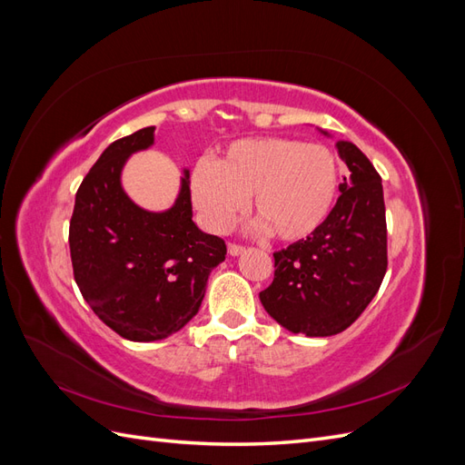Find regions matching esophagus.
<instances>
[{
    "instance_id": "1",
    "label": "esophagus",
    "mask_w": 465,
    "mask_h": 465,
    "mask_svg": "<svg viewBox=\"0 0 465 465\" xmlns=\"http://www.w3.org/2000/svg\"><path fill=\"white\" fill-rule=\"evenodd\" d=\"M229 254L234 258V256H241V254H244V246H241V244H229Z\"/></svg>"
}]
</instances>
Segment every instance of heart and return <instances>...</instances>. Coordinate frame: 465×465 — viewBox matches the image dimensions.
<instances>
[{"mask_svg":"<svg viewBox=\"0 0 465 465\" xmlns=\"http://www.w3.org/2000/svg\"><path fill=\"white\" fill-rule=\"evenodd\" d=\"M337 178L328 147L292 137H250L231 143L213 164H195L190 193L211 231H229L252 195L262 227L277 241L299 242L326 221Z\"/></svg>","mask_w":465,"mask_h":465,"instance_id":"1","label":"heart"}]
</instances>
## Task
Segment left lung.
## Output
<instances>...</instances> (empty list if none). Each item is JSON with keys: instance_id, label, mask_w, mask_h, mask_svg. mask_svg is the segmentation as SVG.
<instances>
[{"instance_id": "obj_1", "label": "left lung", "mask_w": 465, "mask_h": 465, "mask_svg": "<svg viewBox=\"0 0 465 465\" xmlns=\"http://www.w3.org/2000/svg\"><path fill=\"white\" fill-rule=\"evenodd\" d=\"M335 151L349 168L341 195L311 236L275 252L273 283L260 292L279 326L306 337L347 330L374 299L388 265L382 178L355 143L340 139Z\"/></svg>"}]
</instances>
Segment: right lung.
Listing matches in <instances>:
<instances>
[{"mask_svg":"<svg viewBox=\"0 0 465 465\" xmlns=\"http://www.w3.org/2000/svg\"><path fill=\"white\" fill-rule=\"evenodd\" d=\"M154 145V125L110 143L75 193L69 223L75 283L110 330L149 343L180 331L198 314L211 272L227 246L192 221L190 171L174 203L137 205L122 184L132 154Z\"/></svg>","mask_w":465,"mask_h":465,"instance_id":"right-lung-1","label":"right lung"}]
</instances>
